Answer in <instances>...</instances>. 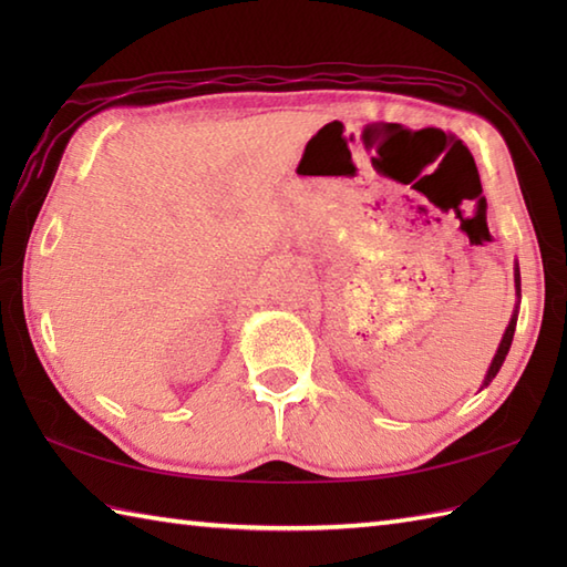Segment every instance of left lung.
<instances>
[{"label": "left lung", "instance_id": "1", "mask_svg": "<svg viewBox=\"0 0 567 567\" xmlns=\"http://www.w3.org/2000/svg\"><path fill=\"white\" fill-rule=\"evenodd\" d=\"M514 287H516V299H519V302H522V272H519V262H514ZM519 302H516V307H514V315H512V319H509V327H507V331H504V336H502L497 353H495V358H492L489 370H487V375H485L483 384H480V390H485L487 384L497 378V372H499V368H502V363H504V358H507V353H509L512 341H514V331H516V319H519Z\"/></svg>", "mask_w": 567, "mask_h": 567}]
</instances>
